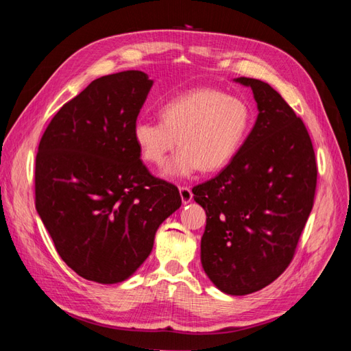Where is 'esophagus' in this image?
I'll use <instances>...</instances> for the list:
<instances>
[{"label":"esophagus","instance_id":"1","mask_svg":"<svg viewBox=\"0 0 351 351\" xmlns=\"http://www.w3.org/2000/svg\"><path fill=\"white\" fill-rule=\"evenodd\" d=\"M180 196H182V200H183L184 205L189 204V202H192V199H193L192 190H190V187H187V186L180 187Z\"/></svg>","mask_w":351,"mask_h":351}]
</instances>
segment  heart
<instances>
[{
	"label": "heart",
	"instance_id": "b5f03b06",
	"mask_svg": "<svg viewBox=\"0 0 351 351\" xmlns=\"http://www.w3.org/2000/svg\"><path fill=\"white\" fill-rule=\"evenodd\" d=\"M159 121L139 120L133 141L143 161L161 167L167 177H187L199 169L214 173L236 158L252 129L246 101L212 88H196L169 98L158 110Z\"/></svg>",
	"mask_w": 351,
	"mask_h": 351
}]
</instances>
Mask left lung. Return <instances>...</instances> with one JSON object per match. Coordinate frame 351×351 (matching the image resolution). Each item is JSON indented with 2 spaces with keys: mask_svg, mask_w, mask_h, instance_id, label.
Instances as JSON below:
<instances>
[{
  "mask_svg": "<svg viewBox=\"0 0 351 351\" xmlns=\"http://www.w3.org/2000/svg\"><path fill=\"white\" fill-rule=\"evenodd\" d=\"M253 90L258 119L236 158L193 187L206 210L200 261L221 291L262 290L287 269L313 208L317 167L304 123L268 83Z\"/></svg>",
  "mask_w": 351,
  "mask_h": 351,
  "instance_id": "8db88e82",
  "label": "left lung"
}]
</instances>
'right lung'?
Returning a JSON list of instances; mask_svg holds the SVG:
<instances>
[{"mask_svg":"<svg viewBox=\"0 0 351 351\" xmlns=\"http://www.w3.org/2000/svg\"><path fill=\"white\" fill-rule=\"evenodd\" d=\"M152 83L139 70L93 80L62 105L39 142L36 210L61 259L84 280L129 278L182 205L178 189L147 171L133 141Z\"/></svg>","mask_w":351,"mask_h":351,"instance_id":"right-lung-1","label":"right lung"}]
</instances>
